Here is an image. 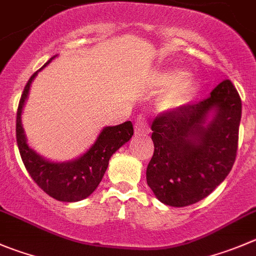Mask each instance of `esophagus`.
<instances>
[{
    "label": "esophagus",
    "mask_w": 256,
    "mask_h": 256,
    "mask_svg": "<svg viewBox=\"0 0 256 256\" xmlns=\"http://www.w3.org/2000/svg\"><path fill=\"white\" fill-rule=\"evenodd\" d=\"M134 132L137 136H147L150 134V124L146 120V118L143 116H140L136 120L134 124Z\"/></svg>",
    "instance_id": "1"
}]
</instances>
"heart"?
I'll list each match as a JSON object with an SVG mask.
<instances>
[{"label": "heart", "instance_id": "b5f03b06", "mask_svg": "<svg viewBox=\"0 0 256 256\" xmlns=\"http://www.w3.org/2000/svg\"><path fill=\"white\" fill-rule=\"evenodd\" d=\"M158 86H168L163 96V106L168 109H174L184 104L186 99L194 90V82L186 75L182 69H170L160 72L154 78Z\"/></svg>", "mask_w": 256, "mask_h": 256}]
</instances>
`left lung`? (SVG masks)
<instances>
[{
    "mask_svg": "<svg viewBox=\"0 0 256 256\" xmlns=\"http://www.w3.org/2000/svg\"><path fill=\"white\" fill-rule=\"evenodd\" d=\"M242 99L228 79L210 96L156 116L147 184L160 202L184 208L211 194L230 174L238 152Z\"/></svg>",
    "mask_w": 256,
    "mask_h": 256,
    "instance_id": "8db88e82",
    "label": "left lung"
}]
</instances>
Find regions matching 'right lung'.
<instances>
[{
	"instance_id": "right-lung-1",
	"label": "right lung",
	"mask_w": 256,
	"mask_h": 256,
	"mask_svg": "<svg viewBox=\"0 0 256 256\" xmlns=\"http://www.w3.org/2000/svg\"><path fill=\"white\" fill-rule=\"evenodd\" d=\"M54 58H51L41 69L34 72L25 85L17 108L16 140L24 164L34 182L48 196L58 201L75 202L86 198L96 191L108 168L112 154L132 138L133 124L128 120L119 126H106L96 138V143L84 154L70 162H50L31 150L26 142L25 132L21 124V114L25 100L28 99L31 82L38 72Z\"/></svg>"
}]
</instances>
